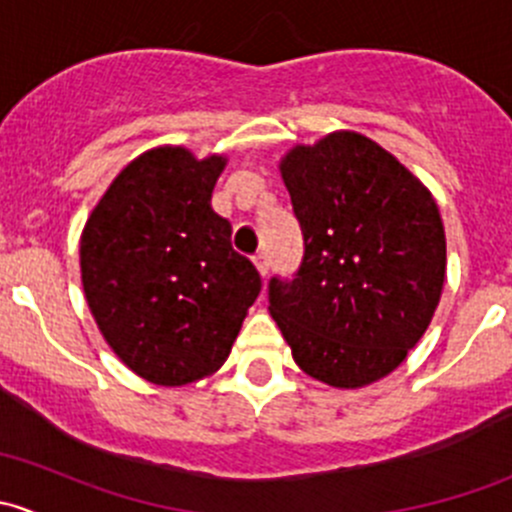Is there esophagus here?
I'll return each instance as SVG.
<instances>
[{"label": "esophagus", "instance_id": "1", "mask_svg": "<svg viewBox=\"0 0 512 512\" xmlns=\"http://www.w3.org/2000/svg\"><path fill=\"white\" fill-rule=\"evenodd\" d=\"M252 262H255L257 272H260V277H267V272H270V260H267L265 252H260V255L252 257Z\"/></svg>", "mask_w": 512, "mask_h": 512}]
</instances>
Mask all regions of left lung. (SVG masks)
Listing matches in <instances>:
<instances>
[{
  "label": "left lung",
  "instance_id": "left-lung-1",
  "mask_svg": "<svg viewBox=\"0 0 512 512\" xmlns=\"http://www.w3.org/2000/svg\"><path fill=\"white\" fill-rule=\"evenodd\" d=\"M304 235L297 277L270 282V314L304 374L361 389L406 359L446 282L431 190L371 138L334 131L280 160Z\"/></svg>",
  "mask_w": 512,
  "mask_h": 512
}]
</instances>
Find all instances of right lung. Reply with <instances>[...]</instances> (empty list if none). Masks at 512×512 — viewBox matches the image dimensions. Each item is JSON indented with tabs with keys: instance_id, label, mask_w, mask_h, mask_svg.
Segmentation results:
<instances>
[{
	"instance_id": "right-lung-1",
	"label": "right lung",
	"mask_w": 512,
	"mask_h": 512,
	"mask_svg": "<svg viewBox=\"0 0 512 512\" xmlns=\"http://www.w3.org/2000/svg\"><path fill=\"white\" fill-rule=\"evenodd\" d=\"M225 156L158 146L113 178L81 232V282L113 354L141 379L185 386L230 356L260 294L210 205Z\"/></svg>"
}]
</instances>
